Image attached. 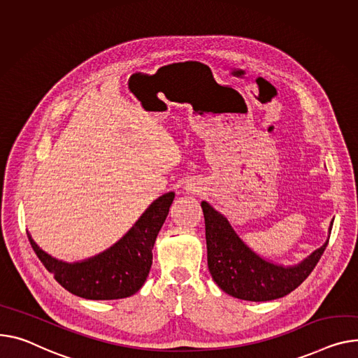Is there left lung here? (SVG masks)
Listing matches in <instances>:
<instances>
[{
	"instance_id": "1",
	"label": "left lung",
	"mask_w": 358,
	"mask_h": 358,
	"mask_svg": "<svg viewBox=\"0 0 358 358\" xmlns=\"http://www.w3.org/2000/svg\"><path fill=\"white\" fill-rule=\"evenodd\" d=\"M206 223L207 265L213 280L226 294L245 301H272L296 289L321 259L328 241L301 264L282 266L255 253L227 219L201 201ZM332 223L329 226V233Z\"/></svg>"
}]
</instances>
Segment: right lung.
<instances>
[{"mask_svg":"<svg viewBox=\"0 0 358 358\" xmlns=\"http://www.w3.org/2000/svg\"><path fill=\"white\" fill-rule=\"evenodd\" d=\"M174 196L170 192L158 197L121 241L82 262L67 264L52 257L36 245L30 233L29 241L44 268L66 291L94 301L128 298L147 280L152 265V248Z\"/></svg>","mask_w":358,"mask_h":358,"instance_id":"add662e5","label":"right lung"}]
</instances>
